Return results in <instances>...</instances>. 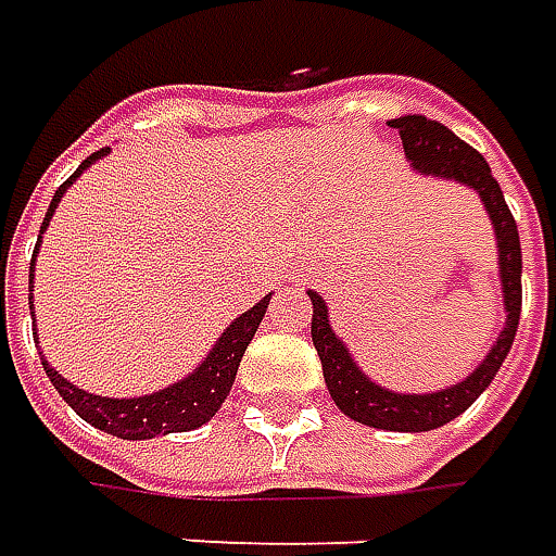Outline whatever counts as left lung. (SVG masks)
<instances>
[{"instance_id": "obj_1", "label": "left lung", "mask_w": 556, "mask_h": 556, "mask_svg": "<svg viewBox=\"0 0 556 556\" xmlns=\"http://www.w3.org/2000/svg\"><path fill=\"white\" fill-rule=\"evenodd\" d=\"M389 128L401 134L404 152L419 174H434L446 180H459L471 189H478L480 201L486 214L493 219L495 241H498V275H502V293H505V327L490 349V355L480 361V367L468 376L465 382L453 389L434 391V394H397V391L382 389L370 382L357 370V364L349 357L345 345L339 342L333 327L327 321V305L324 300L308 290L312 300V342L318 349L324 367V382L330 389V397L337 407L355 419L361 426L386 428V431H431V428L446 426L459 413L478 401L483 389L493 382L505 355L511 352L514 333L520 324V303H523V287H520V235L514 223L511 211L505 204V195L495 182L493 170L483 162L478 149H471L459 140L441 122H431L426 115H401L391 118Z\"/></svg>"}]
</instances>
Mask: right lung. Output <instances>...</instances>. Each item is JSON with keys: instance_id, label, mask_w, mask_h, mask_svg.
Instances as JSON below:
<instances>
[{"instance_id": "obj_1", "label": "right lung", "mask_w": 556, "mask_h": 556, "mask_svg": "<svg viewBox=\"0 0 556 556\" xmlns=\"http://www.w3.org/2000/svg\"><path fill=\"white\" fill-rule=\"evenodd\" d=\"M103 152H106V149L91 152V155L76 167V174L54 192L51 207H48V214H45L42 232L45 226L51 223L54 207L61 204L66 186L76 180L85 167H91V162H97ZM36 251H39V244H36ZM29 285H33V263H29ZM29 300H33V293H29ZM269 300L271 296H263V300L253 305V308H248L241 318H235V321L226 327V333L217 339L214 352L204 357V364H201L195 374L186 376L182 382H174L170 389L147 394V397H128V401L122 397V401H118V397L88 394V391L76 389L73 382H66L45 357L42 367L45 374H48V379H51V386L61 391L63 401L76 409L85 422H91V426L100 428V431H106V434H113V438H122V441H149V438L170 434V431H192V428L204 426V422L217 413L219 404L226 401V394L232 391L238 364H241V357L248 352L256 327H260L266 308H269ZM29 315H33V303H29Z\"/></svg>"}]
</instances>
